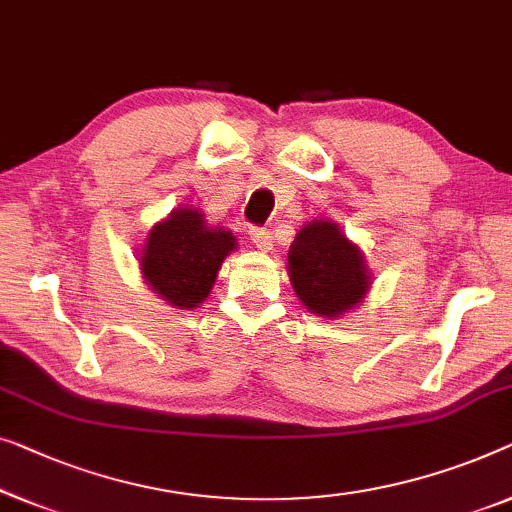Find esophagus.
Returning <instances> with one entry per match:
<instances>
[{"label": "esophagus", "mask_w": 512, "mask_h": 512, "mask_svg": "<svg viewBox=\"0 0 512 512\" xmlns=\"http://www.w3.org/2000/svg\"><path fill=\"white\" fill-rule=\"evenodd\" d=\"M249 238L251 242L256 244L261 251H270L272 249V233L268 228H261V226H251L249 228Z\"/></svg>", "instance_id": "34e87169"}]
</instances>
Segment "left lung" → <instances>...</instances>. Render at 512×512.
Wrapping results in <instances>:
<instances>
[{
  "mask_svg": "<svg viewBox=\"0 0 512 512\" xmlns=\"http://www.w3.org/2000/svg\"><path fill=\"white\" fill-rule=\"evenodd\" d=\"M288 277L305 307L325 318L353 309L369 288L360 249L330 221H314L295 235L288 249Z\"/></svg>",
  "mask_w": 512,
  "mask_h": 512,
  "instance_id": "8db88e82",
  "label": "left lung"
}]
</instances>
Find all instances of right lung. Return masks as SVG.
I'll return each mask as SVG.
<instances>
[{"label":"right lung","mask_w":512,"mask_h":512,"mask_svg":"<svg viewBox=\"0 0 512 512\" xmlns=\"http://www.w3.org/2000/svg\"><path fill=\"white\" fill-rule=\"evenodd\" d=\"M233 249L231 231L205 226V214L182 207L152 228L140 270L152 291L170 305L194 309L212 291L221 263Z\"/></svg>","instance_id":"add662e5"}]
</instances>
